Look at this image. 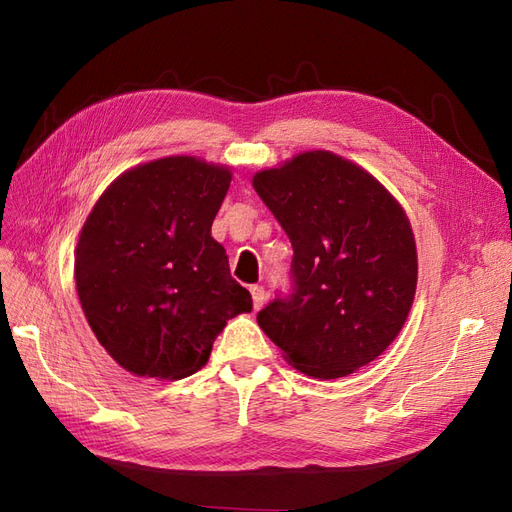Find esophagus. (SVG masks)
<instances>
[{"label": "esophagus", "instance_id": "34e87169", "mask_svg": "<svg viewBox=\"0 0 512 512\" xmlns=\"http://www.w3.org/2000/svg\"><path fill=\"white\" fill-rule=\"evenodd\" d=\"M250 292H252L254 309H260L262 305H265V301H267V292H265V288H262V286H252V288H250Z\"/></svg>", "mask_w": 512, "mask_h": 512}]
</instances>
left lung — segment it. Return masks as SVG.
I'll use <instances>...</instances> for the list:
<instances>
[{"label":"left lung","mask_w":512,"mask_h":512,"mask_svg":"<svg viewBox=\"0 0 512 512\" xmlns=\"http://www.w3.org/2000/svg\"><path fill=\"white\" fill-rule=\"evenodd\" d=\"M252 185L294 250L292 294L260 309V329L312 378H344L378 359L416 292L404 207L365 168L324 149L258 170Z\"/></svg>","instance_id":"obj_1"}]
</instances>
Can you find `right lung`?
<instances>
[{
	"label": "right lung",
	"instance_id": "add662e5",
	"mask_svg": "<svg viewBox=\"0 0 512 512\" xmlns=\"http://www.w3.org/2000/svg\"><path fill=\"white\" fill-rule=\"evenodd\" d=\"M230 181L224 164L168 156L121 173L89 211L76 292L98 342L130 374L192 376L226 322L252 312L211 237Z\"/></svg>",
	"mask_w": 512,
	"mask_h": 512
}]
</instances>
